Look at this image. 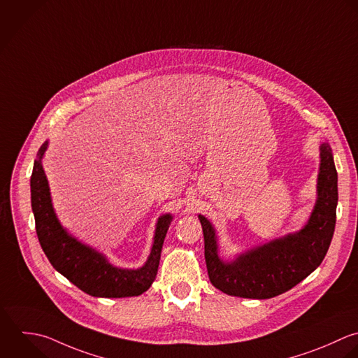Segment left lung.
Returning <instances> with one entry per match:
<instances>
[{"mask_svg": "<svg viewBox=\"0 0 358 358\" xmlns=\"http://www.w3.org/2000/svg\"><path fill=\"white\" fill-rule=\"evenodd\" d=\"M336 206L338 171L331 146L322 143L318 201L301 231L271 241L234 262L224 264L217 257L212 224L199 216L210 283L229 296L257 300L272 299L293 289L322 264L335 233Z\"/></svg>", "mask_w": 358, "mask_h": 358, "instance_id": "left-lung-1", "label": "left lung"}]
</instances>
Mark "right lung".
Wrapping results in <instances>:
<instances>
[{
	"label": "right lung",
	"instance_id": "right-lung-1",
	"mask_svg": "<svg viewBox=\"0 0 358 358\" xmlns=\"http://www.w3.org/2000/svg\"><path fill=\"white\" fill-rule=\"evenodd\" d=\"M45 148L47 142L38 149V159L33 164L30 195L37 238L52 268L93 297L120 299L139 296L146 292L156 279L162 247L173 217L164 215L159 219L152 252L143 268L128 271L111 266L103 255L68 236L58 223L40 162Z\"/></svg>",
	"mask_w": 358,
	"mask_h": 358
}]
</instances>
